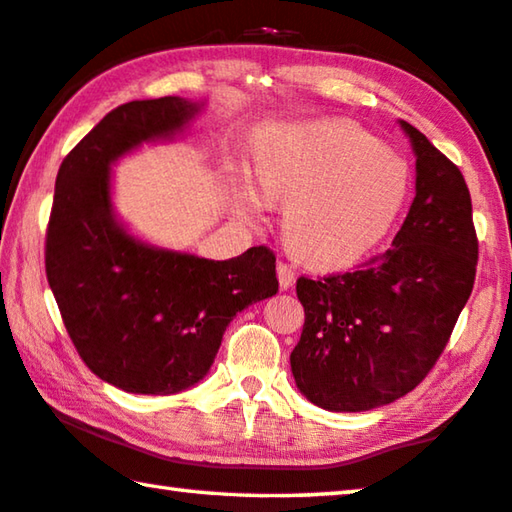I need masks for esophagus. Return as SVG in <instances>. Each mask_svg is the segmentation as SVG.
<instances>
[{
    "label": "esophagus",
    "mask_w": 512,
    "mask_h": 512,
    "mask_svg": "<svg viewBox=\"0 0 512 512\" xmlns=\"http://www.w3.org/2000/svg\"><path fill=\"white\" fill-rule=\"evenodd\" d=\"M276 274H279V283L283 290H290L294 283H297V272H294V267L288 263H279L276 267Z\"/></svg>",
    "instance_id": "34e87169"
}]
</instances>
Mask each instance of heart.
Listing matches in <instances>:
<instances>
[{
  "label": "heart",
  "mask_w": 512,
  "mask_h": 512,
  "mask_svg": "<svg viewBox=\"0 0 512 512\" xmlns=\"http://www.w3.org/2000/svg\"><path fill=\"white\" fill-rule=\"evenodd\" d=\"M256 175L267 197L288 202L285 242L315 267L353 263L378 245L409 186L407 161L346 121L285 125L258 155ZM263 193L242 184V209L261 211Z\"/></svg>",
  "instance_id": "1"
}]
</instances>
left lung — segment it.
Here are the masks:
<instances>
[{
    "label": "left lung",
    "instance_id": "obj_1",
    "mask_svg": "<svg viewBox=\"0 0 512 512\" xmlns=\"http://www.w3.org/2000/svg\"><path fill=\"white\" fill-rule=\"evenodd\" d=\"M400 128L416 155V197L391 247L353 272L297 281L306 324L290 355L292 375L303 396L328 411H369L416 389L477 274L461 170L414 125Z\"/></svg>",
    "mask_w": 512,
    "mask_h": 512
}]
</instances>
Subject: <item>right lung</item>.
Segmentation results:
<instances>
[{
	"label": "right lung",
	"instance_id": "1",
	"mask_svg": "<svg viewBox=\"0 0 512 512\" xmlns=\"http://www.w3.org/2000/svg\"><path fill=\"white\" fill-rule=\"evenodd\" d=\"M204 110L179 96L119 105L60 164L47 279L78 355L128 393L170 396L209 373L238 312L279 292L276 256L251 247L209 261L141 240L116 218L112 166L170 141Z\"/></svg>",
	"mask_w": 512,
	"mask_h": 512
}]
</instances>
